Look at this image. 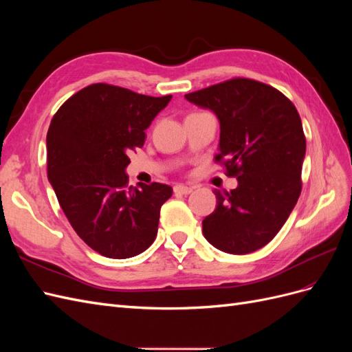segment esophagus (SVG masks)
Returning a JSON list of instances; mask_svg holds the SVG:
<instances>
[{
  "instance_id": "esophagus-1",
  "label": "esophagus",
  "mask_w": 352,
  "mask_h": 352,
  "mask_svg": "<svg viewBox=\"0 0 352 352\" xmlns=\"http://www.w3.org/2000/svg\"><path fill=\"white\" fill-rule=\"evenodd\" d=\"M173 189H175V194H182V195H188L192 192V188L185 186V185H176Z\"/></svg>"
}]
</instances>
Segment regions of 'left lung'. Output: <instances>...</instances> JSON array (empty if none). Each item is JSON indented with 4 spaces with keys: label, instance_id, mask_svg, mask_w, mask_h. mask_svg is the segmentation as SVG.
Wrapping results in <instances>:
<instances>
[{
    "label": "left lung",
    "instance_id": "1",
    "mask_svg": "<svg viewBox=\"0 0 352 352\" xmlns=\"http://www.w3.org/2000/svg\"><path fill=\"white\" fill-rule=\"evenodd\" d=\"M185 98L217 116L220 153L214 160L228 176L238 179V188L230 192L214 190L217 207L202 220V233L220 251H257L278 235L301 194V117L280 91L245 78Z\"/></svg>",
    "mask_w": 352,
    "mask_h": 352
}]
</instances>
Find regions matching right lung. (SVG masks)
<instances>
[{"mask_svg": "<svg viewBox=\"0 0 352 352\" xmlns=\"http://www.w3.org/2000/svg\"><path fill=\"white\" fill-rule=\"evenodd\" d=\"M172 95L148 97L109 83L80 89L54 114L47 133V173L72 228L107 258H131L154 242L160 208L173 189L127 186L129 154Z\"/></svg>", "mask_w": 352, "mask_h": 352, "instance_id": "obj_1", "label": "right lung"}]
</instances>
